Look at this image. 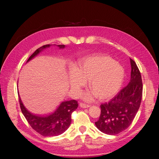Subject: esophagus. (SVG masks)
<instances>
[{"label": "esophagus", "mask_w": 159, "mask_h": 159, "mask_svg": "<svg viewBox=\"0 0 159 159\" xmlns=\"http://www.w3.org/2000/svg\"><path fill=\"white\" fill-rule=\"evenodd\" d=\"M80 106L83 107V108H86V107H89L90 106V105L89 104H85V103H82V102H80Z\"/></svg>", "instance_id": "1"}]
</instances>
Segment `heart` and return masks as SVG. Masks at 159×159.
Masks as SVG:
<instances>
[{"mask_svg":"<svg viewBox=\"0 0 159 159\" xmlns=\"http://www.w3.org/2000/svg\"><path fill=\"white\" fill-rule=\"evenodd\" d=\"M124 77L125 70L120 63L107 55L98 54L83 58L77 68L70 70V84L73 93L77 95L89 80L91 91L84 98L91 101L97 97L104 101L118 93Z\"/></svg>","mask_w":159,"mask_h":159,"instance_id":"b5f03b06","label":"heart"}]
</instances>
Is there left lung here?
I'll return each mask as SVG.
<instances>
[{
	"instance_id": "8db88e82",
	"label": "left lung",
	"mask_w": 159,
	"mask_h": 159,
	"mask_svg": "<svg viewBox=\"0 0 159 159\" xmlns=\"http://www.w3.org/2000/svg\"><path fill=\"white\" fill-rule=\"evenodd\" d=\"M131 78L108 102L101 105V113L95 122L97 128L107 135H116L126 129L139 109L143 97V82L135 62L130 58Z\"/></svg>"
}]
</instances>
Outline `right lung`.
Segmentation results:
<instances>
[{
    "instance_id": "obj_1",
    "label": "right lung",
    "mask_w": 159,
    "mask_h": 159,
    "mask_svg": "<svg viewBox=\"0 0 159 159\" xmlns=\"http://www.w3.org/2000/svg\"><path fill=\"white\" fill-rule=\"evenodd\" d=\"M49 46L51 45L46 44L38 48L29 57L28 61L36 56L42 49L49 47ZM58 46L60 48H64L65 45H58ZM19 101L22 113L30 126L39 134L44 137L57 136L63 133L69 128L71 122V114L78 107L77 101L75 100L64 101L53 113L41 116L33 115L28 111L24 106L19 95Z\"/></svg>"
}]
</instances>
